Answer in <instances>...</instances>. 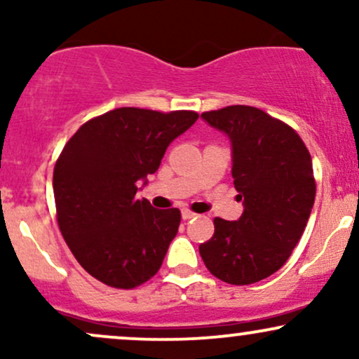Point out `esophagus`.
Returning <instances> with one entry per match:
<instances>
[{
  "label": "esophagus",
  "mask_w": 359,
  "mask_h": 359,
  "mask_svg": "<svg viewBox=\"0 0 359 359\" xmlns=\"http://www.w3.org/2000/svg\"><path fill=\"white\" fill-rule=\"evenodd\" d=\"M196 216L197 214L192 212L191 209H182V219L187 221V219H192V217H196Z\"/></svg>",
  "instance_id": "1"
}]
</instances>
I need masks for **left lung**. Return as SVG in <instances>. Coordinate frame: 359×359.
Wrapping results in <instances>:
<instances>
[{
	"mask_svg": "<svg viewBox=\"0 0 359 359\" xmlns=\"http://www.w3.org/2000/svg\"><path fill=\"white\" fill-rule=\"evenodd\" d=\"M201 116L231 140V174L245 211L238 221L216 217L199 253L216 278L250 285L282 269L306 229L316 199L311 154L294 128L253 106Z\"/></svg>",
	"mask_w": 359,
	"mask_h": 359,
	"instance_id": "left-lung-1",
	"label": "left lung"
}]
</instances>
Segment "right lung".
<instances>
[{
  "instance_id": "obj_1",
  "label": "right lung",
  "mask_w": 359,
  "mask_h": 359,
  "mask_svg": "<svg viewBox=\"0 0 359 359\" xmlns=\"http://www.w3.org/2000/svg\"><path fill=\"white\" fill-rule=\"evenodd\" d=\"M196 111L118 108L86 121L53 168L59 229L81 266L114 288H135L162 266L180 224L137 191L167 147L197 121Z\"/></svg>"
}]
</instances>
